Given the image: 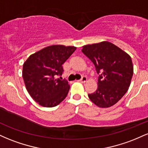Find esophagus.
Wrapping results in <instances>:
<instances>
[{
    "instance_id": "obj_1",
    "label": "esophagus",
    "mask_w": 148,
    "mask_h": 148,
    "mask_svg": "<svg viewBox=\"0 0 148 148\" xmlns=\"http://www.w3.org/2000/svg\"><path fill=\"white\" fill-rule=\"evenodd\" d=\"M87 77L86 76H83L82 78H81V79H80L79 81H80V82L81 83H86V81H87Z\"/></svg>"
}]
</instances>
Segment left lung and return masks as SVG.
<instances>
[{
	"mask_svg": "<svg viewBox=\"0 0 148 148\" xmlns=\"http://www.w3.org/2000/svg\"><path fill=\"white\" fill-rule=\"evenodd\" d=\"M82 52L95 64L99 74L98 87L88 97L100 108L115 104L130 87L134 73L130 56L111 42L85 45Z\"/></svg>",
	"mask_w": 148,
	"mask_h": 148,
	"instance_id": "8db88e82",
	"label": "left lung"
}]
</instances>
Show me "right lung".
<instances>
[{
	"label": "right lung",
	"mask_w": 148,
	"mask_h": 148,
	"mask_svg": "<svg viewBox=\"0 0 148 148\" xmlns=\"http://www.w3.org/2000/svg\"><path fill=\"white\" fill-rule=\"evenodd\" d=\"M76 49L72 46H49L30 55L23 63L22 76L27 91L42 106H56L67 97L68 82L56 77L62 75V64Z\"/></svg>",
	"instance_id": "1"
}]
</instances>
